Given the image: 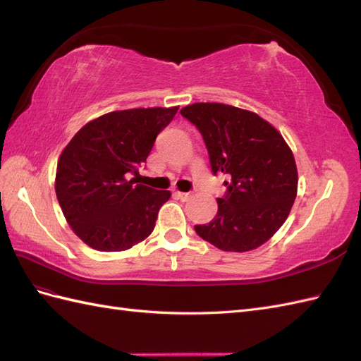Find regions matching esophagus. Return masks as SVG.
<instances>
[{"label": "esophagus", "mask_w": 361, "mask_h": 361, "mask_svg": "<svg viewBox=\"0 0 361 361\" xmlns=\"http://www.w3.org/2000/svg\"><path fill=\"white\" fill-rule=\"evenodd\" d=\"M178 197L182 200V202H188L190 199H192V192H176Z\"/></svg>", "instance_id": "obj_1"}]
</instances>
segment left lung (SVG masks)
<instances>
[{"label":"left lung","mask_w":361,"mask_h":361,"mask_svg":"<svg viewBox=\"0 0 361 361\" xmlns=\"http://www.w3.org/2000/svg\"><path fill=\"white\" fill-rule=\"evenodd\" d=\"M180 114L202 134L212 173L228 176L214 220L194 226L195 233L238 253L267 243L297 197L298 173L286 141L256 113L232 105L200 102Z\"/></svg>","instance_id":"1"}]
</instances>
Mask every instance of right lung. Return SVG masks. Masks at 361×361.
Listing matches in <instances>:
<instances>
[{"label":"right lung","instance_id":"1","mask_svg":"<svg viewBox=\"0 0 361 361\" xmlns=\"http://www.w3.org/2000/svg\"><path fill=\"white\" fill-rule=\"evenodd\" d=\"M173 108L113 111L82 126L61 152L56 194L72 231L99 251H123L146 239L170 191L138 183Z\"/></svg>","mask_w":361,"mask_h":361}]
</instances>
